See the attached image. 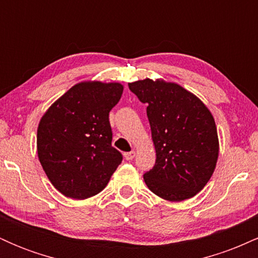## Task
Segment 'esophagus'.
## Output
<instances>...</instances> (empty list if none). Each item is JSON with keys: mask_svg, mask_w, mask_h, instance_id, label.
Listing matches in <instances>:
<instances>
[{"mask_svg": "<svg viewBox=\"0 0 258 258\" xmlns=\"http://www.w3.org/2000/svg\"><path fill=\"white\" fill-rule=\"evenodd\" d=\"M135 156H136V152H128V153H125V158H126V160H133L135 159Z\"/></svg>", "mask_w": 258, "mask_h": 258, "instance_id": "esophagus-1", "label": "esophagus"}]
</instances>
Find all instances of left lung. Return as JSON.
Returning <instances> with one entry per match:
<instances>
[{
    "mask_svg": "<svg viewBox=\"0 0 258 258\" xmlns=\"http://www.w3.org/2000/svg\"><path fill=\"white\" fill-rule=\"evenodd\" d=\"M142 103L152 130L156 161L143 176L148 188L168 201H183L207 184L220 143L211 111L191 92L162 79L128 84Z\"/></svg>",
    "mask_w": 258,
    "mask_h": 258,
    "instance_id": "obj_1",
    "label": "left lung"
}]
</instances>
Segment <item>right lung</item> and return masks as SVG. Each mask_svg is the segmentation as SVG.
<instances>
[{"mask_svg": "<svg viewBox=\"0 0 258 258\" xmlns=\"http://www.w3.org/2000/svg\"><path fill=\"white\" fill-rule=\"evenodd\" d=\"M119 82L82 81L47 109L37 127V156L54 188L84 200L105 188L122 161L111 146L109 111L117 104Z\"/></svg>", "mask_w": 258, "mask_h": 258, "instance_id": "add662e5", "label": "right lung"}]
</instances>
